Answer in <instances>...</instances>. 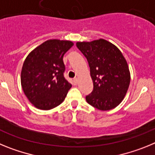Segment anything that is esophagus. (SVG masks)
<instances>
[{
    "mask_svg": "<svg viewBox=\"0 0 155 155\" xmlns=\"http://www.w3.org/2000/svg\"><path fill=\"white\" fill-rule=\"evenodd\" d=\"M78 78H74V84H78Z\"/></svg>",
    "mask_w": 155,
    "mask_h": 155,
    "instance_id": "obj_1",
    "label": "esophagus"
}]
</instances>
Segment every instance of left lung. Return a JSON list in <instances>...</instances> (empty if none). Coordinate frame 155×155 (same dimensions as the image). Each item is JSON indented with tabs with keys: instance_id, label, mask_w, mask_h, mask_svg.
Wrapping results in <instances>:
<instances>
[{
	"instance_id": "8db88e82",
	"label": "left lung",
	"mask_w": 155,
	"mask_h": 155,
	"mask_svg": "<svg viewBox=\"0 0 155 155\" xmlns=\"http://www.w3.org/2000/svg\"><path fill=\"white\" fill-rule=\"evenodd\" d=\"M77 47L87 58L93 91L86 96L89 105L102 111L113 109L124 100L130 82V73L123 53L103 39L78 42Z\"/></svg>"
}]
</instances>
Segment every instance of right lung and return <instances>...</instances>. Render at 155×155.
I'll return each instance as SVG.
<instances>
[{"instance_id": "1", "label": "right lung", "mask_w": 155, "mask_h": 155, "mask_svg": "<svg viewBox=\"0 0 155 155\" xmlns=\"http://www.w3.org/2000/svg\"><path fill=\"white\" fill-rule=\"evenodd\" d=\"M73 46L74 42L69 40L50 39L35 48L25 60L21 87L37 109L50 110L65 99L72 85L64 76L63 57Z\"/></svg>"}]
</instances>
